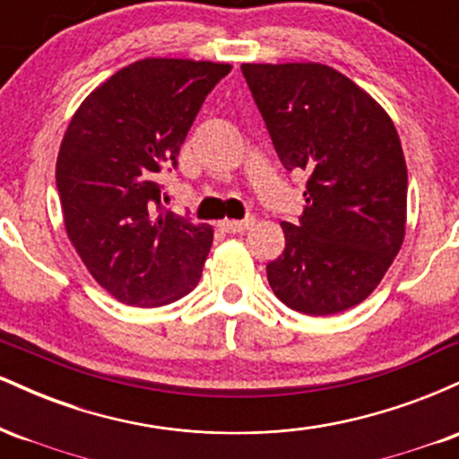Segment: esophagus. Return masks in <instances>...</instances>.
I'll return each instance as SVG.
<instances>
[{"mask_svg":"<svg viewBox=\"0 0 459 459\" xmlns=\"http://www.w3.org/2000/svg\"><path fill=\"white\" fill-rule=\"evenodd\" d=\"M255 224V220L246 218V220H222L220 222V229L226 230V233H244V230L250 229Z\"/></svg>","mask_w":459,"mask_h":459,"instance_id":"obj_1","label":"esophagus"}]
</instances>
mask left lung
Listing matches in <instances>:
<instances>
[{
	"label": "left lung",
	"instance_id": "8db88e82",
	"mask_svg": "<svg viewBox=\"0 0 459 459\" xmlns=\"http://www.w3.org/2000/svg\"><path fill=\"white\" fill-rule=\"evenodd\" d=\"M282 166L308 172L307 204L267 263L282 304L325 317L380 284L405 235L408 168L391 116L317 62L241 65Z\"/></svg>",
	"mask_w": 459,
	"mask_h": 459
}]
</instances>
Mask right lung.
Wrapping results in <instances>:
<instances>
[{
  "instance_id": "1",
  "label": "right lung",
  "mask_w": 459,
  "mask_h": 459,
  "mask_svg": "<svg viewBox=\"0 0 459 459\" xmlns=\"http://www.w3.org/2000/svg\"><path fill=\"white\" fill-rule=\"evenodd\" d=\"M222 62L146 57L83 99L56 163L65 229L79 259L129 307H163L200 281L213 229L161 207L155 175L177 166Z\"/></svg>"
}]
</instances>
